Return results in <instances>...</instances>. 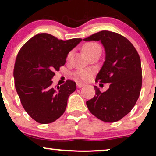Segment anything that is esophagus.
Returning <instances> with one entry per match:
<instances>
[{
    "instance_id": "obj_1",
    "label": "esophagus",
    "mask_w": 156,
    "mask_h": 156,
    "mask_svg": "<svg viewBox=\"0 0 156 156\" xmlns=\"http://www.w3.org/2000/svg\"><path fill=\"white\" fill-rule=\"evenodd\" d=\"M83 87V84L81 83H77V87L78 88H81V87Z\"/></svg>"
}]
</instances>
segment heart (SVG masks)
Masks as SVG:
<instances>
[{
  "label": "heart",
  "mask_w": 156,
  "mask_h": 156,
  "mask_svg": "<svg viewBox=\"0 0 156 156\" xmlns=\"http://www.w3.org/2000/svg\"><path fill=\"white\" fill-rule=\"evenodd\" d=\"M101 49V46L98 44L95 43V42H89V43L86 44L83 47V50L85 53L88 55H90L92 53L95 52L98 50ZM71 53H69V55H70ZM91 72L90 70H87V69H80V70L77 71L76 73V76L78 77V78L82 80H87L90 78L91 76Z\"/></svg>",
  "instance_id": "obj_1"
}]
</instances>
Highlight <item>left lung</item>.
Masks as SVG:
<instances>
[{"label": "left lung", "mask_w": 156, "mask_h": 156, "mask_svg": "<svg viewBox=\"0 0 156 156\" xmlns=\"http://www.w3.org/2000/svg\"><path fill=\"white\" fill-rule=\"evenodd\" d=\"M83 40L100 41L103 44L105 62L96 80L110 83L104 92L94 86L96 94L87 101V107L102 121L117 122L131 111L139 97L142 83L140 57L128 39L114 32L102 31Z\"/></svg>", "instance_id": "left-lung-1"}]
</instances>
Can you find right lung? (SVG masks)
<instances>
[{"label":"right lung","mask_w":156,"mask_h":156,"mask_svg":"<svg viewBox=\"0 0 156 156\" xmlns=\"http://www.w3.org/2000/svg\"><path fill=\"white\" fill-rule=\"evenodd\" d=\"M81 41H63L42 33L34 36L20 50L14 67L15 88L23 108L37 122L51 123L65 112L76 83L68 80L53 87L52 78L55 71L64 65L68 53Z\"/></svg>","instance_id":"right-lung-1"}]
</instances>
